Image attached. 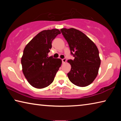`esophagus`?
Here are the masks:
<instances>
[{
    "instance_id": "34e87169",
    "label": "esophagus",
    "mask_w": 121,
    "mask_h": 121,
    "mask_svg": "<svg viewBox=\"0 0 121 121\" xmlns=\"http://www.w3.org/2000/svg\"><path fill=\"white\" fill-rule=\"evenodd\" d=\"M66 61H67L66 58H64V59H62V62L63 63H65V62H66Z\"/></svg>"
}]
</instances>
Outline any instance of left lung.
<instances>
[{"mask_svg":"<svg viewBox=\"0 0 121 121\" xmlns=\"http://www.w3.org/2000/svg\"><path fill=\"white\" fill-rule=\"evenodd\" d=\"M68 42L71 54L75 59L68 60L71 70L67 73L71 83L85 87L93 82L97 76L100 60L95 44L82 32L74 28L60 30Z\"/></svg>","mask_w":121,"mask_h":121,"instance_id":"obj_1","label":"left lung"}]
</instances>
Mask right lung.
<instances>
[{
    "mask_svg": "<svg viewBox=\"0 0 121 121\" xmlns=\"http://www.w3.org/2000/svg\"><path fill=\"white\" fill-rule=\"evenodd\" d=\"M57 29L40 32L26 45L21 58L22 71L29 83L37 89L50 85L61 67L60 59L48 57L52 42L59 34Z\"/></svg>",
    "mask_w": 121,
    "mask_h": 121,
    "instance_id": "right-lung-1",
    "label": "right lung"
}]
</instances>
